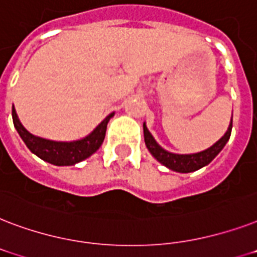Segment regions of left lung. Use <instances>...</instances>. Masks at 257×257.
Segmentation results:
<instances>
[{"instance_id":"8db88e82","label":"left lung","mask_w":257,"mask_h":257,"mask_svg":"<svg viewBox=\"0 0 257 257\" xmlns=\"http://www.w3.org/2000/svg\"><path fill=\"white\" fill-rule=\"evenodd\" d=\"M230 133H232V118H230V123L225 134L210 147L198 151V153H192V154H177V153H170V151L165 150L164 147L160 146L147 128L146 123H143V135H145V143H146L147 150L150 151L151 156L158 162L177 173H192L209 165L218 153L224 149L226 142L229 141Z\"/></svg>"}]
</instances>
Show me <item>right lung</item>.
<instances>
[{"label": "right lung", "mask_w": 257, "mask_h": 257, "mask_svg": "<svg viewBox=\"0 0 257 257\" xmlns=\"http://www.w3.org/2000/svg\"><path fill=\"white\" fill-rule=\"evenodd\" d=\"M115 112H111L103 119L95 128L84 138L71 141V142H60V141H51V139L41 138L37 135L31 134L29 131L20 122L15 106L12 107V118L16 130L27 145L29 150L41 158L48 164L56 165V166H72L76 165L85 158H88L95 151L101 146L104 141L107 130V123L114 116Z\"/></svg>", "instance_id": "obj_1"}]
</instances>
